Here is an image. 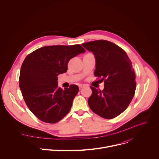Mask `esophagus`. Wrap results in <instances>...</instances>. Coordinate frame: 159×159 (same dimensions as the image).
I'll return each instance as SVG.
<instances>
[{
    "label": "esophagus",
    "mask_w": 159,
    "mask_h": 159,
    "mask_svg": "<svg viewBox=\"0 0 159 159\" xmlns=\"http://www.w3.org/2000/svg\"><path fill=\"white\" fill-rule=\"evenodd\" d=\"M84 85H83V84H80V85H79V89H82V88H84Z\"/></svg>",
    "instance_id": "esophagus-1"
}]
</instances>
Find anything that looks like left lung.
Segmentation results:
<instances>
[{"label": "left lung", "instance_id": "obj_1", "mask_svg": "<svg viewBox=\"0 0 159 159\" xmlns=\"http://www.w3.org/2000/svg\"><path fill=\"white\" fill-rule=\"evenodd\" d=\"M82 46L94 55V75L104 82L102 91L90 87L89 106L101 117L113 119L126 109L134 96L136 82L132 63L122 48L110 41L95 40Z\"/></svg>", "mask_w": 159, "mask_h": 159}]
</instances>
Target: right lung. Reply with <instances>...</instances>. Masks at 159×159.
<instances>
[{
    "instance_id": "obj_1",
    "label": "right lung",
    "mask_w": 159,
    "mask_h": 159,
    "mask_svg": "<svg viewBox=\"0 0 159 159\" xmlns=\"http://www.w3.org/2000/svg\"><path fill=\"white\" fill-rule=\"evenodd\" d=\"M85 52L79 44L48 46L25 58L20 69L19 86L25 102L39 119L56 123L70 111L79 87L58 88L57 76L67 71L71 58Z\"/></svg>"
}]
</instances>
